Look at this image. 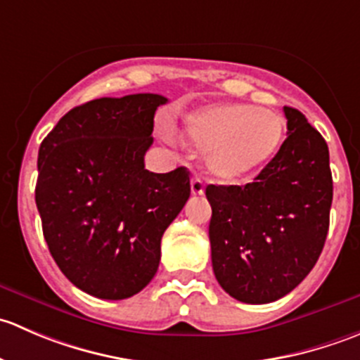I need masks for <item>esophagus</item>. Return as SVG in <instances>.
Listing matches in <instances>:
<instances>
[{
	"label": "esophagus",
	"instance_id": "34e87169",
	"mask_svg": "<svg viewBox=\"0 0 360 360\" xmlns=\"http://www.w3.org/2000/svg\"><path fill=\"white\" fill-rule=\"evenodd\" d=\"M203 190H205V188H203L200 177H193V179H191V193H193L195 197H200V195H203Z\"/></svg>",
	"mask_w": 360,
	"mask_h": 360
}]
</instances>
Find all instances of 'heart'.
Wrapping results in <instances>:
<instances>
[{"instance_id": "b5f03b06", "label": "heart", "mask_w": 360, "mask_h": 360, "mask_svg": "<svg viewBox=\"0 0 360 360\" xmlns=\"http://www.w3.org/2000/svg\"><path fill=\"white\" fill-rule=\"evenodd\" d=\"M183 139L203 153L210 177L235 183L263 170L277 157L285 139V122L254 104H210L184 118Z\"/></svg>"}]
</instances>
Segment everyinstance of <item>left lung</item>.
<instances>
[{
	"instance_id": "1",
	"label": "left lung",
	"mask_w": 360,
	"mask_h": 360,
	"mask_svg": "<svg viewBox=\"0 0 360 360\" xmlns=\"http://www.w3.org/2000/svg\"><path fill=\"white\" fill-rule=\"evenodd\" d=\"M284 115L288 139L252 183L205 190L214 275L242 303H271L291 292L315 266L328 237V144L303 112L284 106Z\"/></svg>"
}]
</instances>
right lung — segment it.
Segmentation results:
<instances>
[{
    "instance_id": "obj_1",
    "label": "right lung",
    "mask_w": 360,
    "mask_h": 360,
    "mask_svg": "<svg viewBox=\"0 0 360 360\" xmlns=\"http://www.w3.org/2000/svg\"><path fill=\"white\" fill-rule=\"evenodd\" d=\"M158 94L103 97L72 108L43 139L36 207L50 254L86 294L125 300L160 263L163 231L190 198L184 167L144 169Z\"/></svg>"
}]
</instances>
